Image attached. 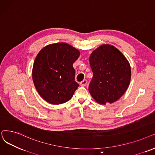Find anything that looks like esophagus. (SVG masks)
<instances>
[{
  "label": "esophagus",
  "mask_w": 155,
  "mask_h": 155,
  "mask_svg": "<svg viewBox=\"0 0 155 155\" xmlns=\"http://www.w3.org/2000/svg\"><path fill=\"white\" fill-rule=\"evenodd\" d=\"M80 86H85L86 85V84H87V81L86 80V79H84L83 81H81V82L80 83Z\"/></svg>",
  "instance_id": "34e87169"
}]
</instances>
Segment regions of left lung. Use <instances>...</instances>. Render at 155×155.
Masks as SVG:
<instances>
[{"instance_id": "8db88e82", "label": "left lung", "mask_w": 155, "mask_h": 155, "mask_svg": "<svg viewBox=\"0 0 155 155\" xmlns=\"http://www.w3.org/2000/svg\"><path fill=\"white\" fill-rule=\"evenodd\" d=\"M93 74L89 91L93 99L101 105L112 104L126 91L131 78L127 58L115 47L102 45L90 57Z\"/></svg>"}]
</instances>
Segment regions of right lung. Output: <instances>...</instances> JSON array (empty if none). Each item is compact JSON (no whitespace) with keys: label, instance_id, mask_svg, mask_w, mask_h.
I'll list each match as a JSON object with an SVG mask.
<instances>
[{"label":"right lung","instance_id":"add662e5","mask_svg":"<svg viewBox=\"0 0 155 155\" xmlns=\"http://www.w3.org/2000/svg\"><path fill=\"white\" fill-rule=\"evenodd\" d=\"M79 55V50L65 43L50 44L40 51L34 62L32 78L43 100L58 105L71 99L79 86L72 65Z\"/></svg>","mask_w":155,"mask_h":155}]
</instances>
